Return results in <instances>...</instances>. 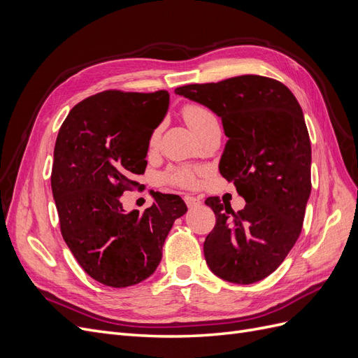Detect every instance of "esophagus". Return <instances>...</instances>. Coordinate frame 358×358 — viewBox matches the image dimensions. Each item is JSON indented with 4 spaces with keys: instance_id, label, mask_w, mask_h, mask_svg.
<instances>
[{
    "instance_id": "esophagus-1",
    "label": "esophagus",
    "mask_w": 358,
    "mask_h": 358,
    "mask_svg": "<svg viewBox=\"0 0 358 358\" xmlns=\"http://www.w3.org/2000/svg\"><path fill=\"white\" fill-rule=\"evenodd\" d=\"M185 203H187V206H188L189 209H192V208H197V206L200 204V200H199V199H196V197L187 196V197H185Z\"/></svg>"
}]
</instances>
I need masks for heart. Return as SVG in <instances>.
<instances>
[{
	"mask_svg": "<svg viewBox=\"0 0 358 358\" xmlns=\"http://www.w3.org/2000/svg\"><path fill=\"white\" fill-rule=\"evenodd\" d=\"M183 117H185L187 124L189 125V128L192 129L194 133L199 134L200 129L209 124L210 121H215V115L206 109V107L200 106V104H188L183 107L182 110ZM158 138V133H154L152 138H150V145H155ZM166 180L171 185H178V187H194L197 183V171L191 170V169H176L166 175Z\"/></svg>",
	"mask_w": 358,
	"mask_h": 358,
	"instance_id": "1",
	"label": "heart"
}]
</instances>
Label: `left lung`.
I'll list each match as a JSON object with an SVG mask.
<instances>
[{
	"label": "left lung",
	"instance_id": "1",
	"mask_svg": "<svg viewBox=\"0 0 358 358\" xmlns=\"http://www.w3.org/2000/svg\"><path fill=\"white\" fill-rule=\"evenodd\" d=\"M175 92L221 117L229 142L220 173L246 201L234 212L218 197L206 199L216 218L204 241L206 263L229 282H258L284 262L305 220L310 140L301 107L284 83L255 74Z\"/></svg>",
	"mask_w": 358,
	"mask_h": 358
}]
</instances>
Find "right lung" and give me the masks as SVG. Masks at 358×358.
Returning a JSON list of instances; mask_svg holds the SVG:
<instances>
[{"mask_svg":"<svg viewBox=\"0 0 358 358\" xmlns=\"http://www.w3.org/2000/svg\"><path fill=\"white\" fill-rule=\"evenodd\" d=\"M170 95L103 91L76 104L53 150L52 194L61 234L82 268L100 284L125 288L155 272L173 222L187 212L176 194L155 192L143 213L119 197L138 185L154 129Z\"/></svg>","mask_w":358,"mask_h":358,"instance_id":"1","label":"right lung"}]
</instances>
